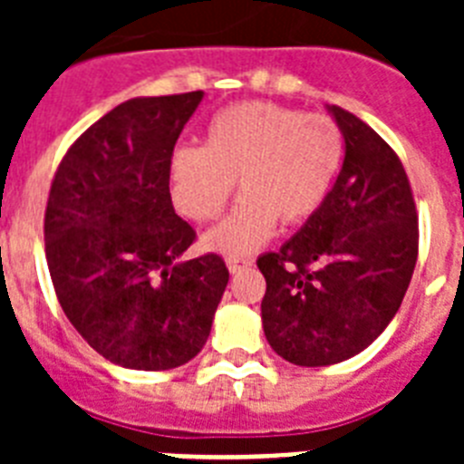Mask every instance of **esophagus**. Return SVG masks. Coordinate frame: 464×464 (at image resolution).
Segmentation results:
<instances>
[{
	"mask_svg": "<svg viewBox=\"0 0 464 464\" xmlns=\"http://www.w3.org/2000/svg\"><path fill=\"white\" fill-rule=\"evenodd\" d=\"M225 265H227V269L232 274L237 272H244V269H248L253 265L251 257H241V256H227L225 257Z\"/></svg>",
	"mask_w": 464,
	"mask_h": 464,
	"instance_id": "1",
	"label": "esophagus"
}]
</instances>
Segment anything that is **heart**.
I'll return each mask as SVG.
<instances>
[{
  "label": "heart",
  "mask_w": 464,
  "mask_h": 464,
  "mask_svg": "<svg viewBox=\"0 0 464 464\" xmlns=\"http://www.w3.org/2000/svg\"><path fill=\"white\" fill-rule=\"evenodd\" d=\"M343 134L327 116L272 102H241L211 118L202 149L171 158L174 202L186 218L208 223L239 204L204 244L237 256L265 244L274 225L295 227L321 208L342 167Z\"/></svg>",
  "instance_id": "obj_1"
}]
</instances>
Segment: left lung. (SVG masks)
<instances>
[{"instance_id":"8db88e82","label":"left lung","mask_w":464,"mask_h":464,"mask_svg":"<svg viewBox=\"0 0 464 464\" xmlns=\"http://www.w3.org/2000/svg\"><path fill=\"white\" fill-rule=\"evenodd\" d=\"M342 171L321 208L281 251L257 257L262 327L299 367L353 358L388 327L418 260V213L395 150L342 106Z\"/></svg>"}]
</instances>
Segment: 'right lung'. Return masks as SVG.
Returning a JSON list of instances; mask_svg holds the SVG:
<instances>
[{"label": "right lung", "mask_w": 464, "mask_h": 464, "mask_svg": "<svg viewBox=\"0 0 464 464\" xmlns=\"http://www.w3.org/2000/svg\"><path fill=\"white\" fill-rule=\"evenodd\" d=\"M204 92L137 97L69 146L44 237L57 302L76 332L127 370H174L207 343L225 260H181L197 239L169 195L174 146Z\"/></svg>", "instance_id": "right-lung-1"}]
</instances>
